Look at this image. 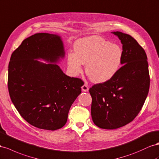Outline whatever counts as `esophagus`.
<instances>
[{
	"label": "esophagus",
	"mask_w": 159,
	"mask_h": 159,
	"mask_svg": "<svg viewBox=\"0 0 159 159\" xmlns=\"http://www.w3.org/2000/svg\"><path fill=\"white\" fill-rule=\"evenodd\" d=\"M81 90H82L83 92H88L89 90L88 86L86 84H85L82 85V87H81Z\"/></svg>",
	"instance_id": "esophagus-1"
}]
</instances>
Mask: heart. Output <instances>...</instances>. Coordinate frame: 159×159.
I'll use <instances>...</instances> for the list:
<instances>
[{
  "instance_id": "obj_1",
  "label": "heart",
  "mask_w": 159,
  "mask_h": 159,
  "mask_svg": "<svg viewBox=\"0 0 159 159\" xmlns=\"http://www.w3.org/2000/svg\"><path fill=\"white\" fill-rule=\"evenodd\" d=\"M74 48V52L70 51L67 55L68 69L74 75L81 74L82 64H86V74L93 82L102 84L114 78L121 66L122 48L101 37L80 39Z\"/></svg>"
}]
</instances>
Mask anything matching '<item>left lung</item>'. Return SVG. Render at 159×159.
<instances>
[{"instance_id": "left-lung-1", "label": "left lung", "mask_w": 159, "mask_h": 159, "mask_svg": "<svg viewBox=\"0 0 159 159\" xmlns=\"http://www.w3.org/2000/svg\"><path fill=\"white\" fill-rule=\"evenodd\" d=\"M111 33L122 44V66L110 80L93 85L89 90L92 120L97 126L108 130L125 126L135 118L150 86L147 56L143 48L128 34Z\"/></svg>"}]
</instances>
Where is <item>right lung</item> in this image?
Instances as JSON below:
<instances>
[{
  "instance_id": "add662e5",
  "label": "right lung",
  "mask_w": 159,
  "mask_h": 159,
  "mask_svg": "<svg viewBox=\"0 0 159 159\" xmlns=\"http://www.w3.org/2000/svg\"><path fill=\"white\" fill-rule=\"evenodd\" d=\"M65 53L61 37L40 33L25 39L11 55L8 70L11 101L21 116L38 128H62L81 92L83 81L67 76L57 64Z\"/></svg>"
}]
</instances>
